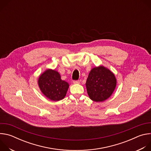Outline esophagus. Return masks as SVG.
Here are the masks:
<instances>
[{"label":"esophagus","instance_id":"esophagus-1","mask_svg":"<svg viewBox=\"0 0 151 151\" xmlns=\"http://www.w3.org/2000/svg\"><path fill=\"white\" fill-rule=\"evenodd\" d=\"M73 82L74 84H79V83H80V81H73Z\"/></svg>","mask_w":151,"mask_h":151}]
</instances>
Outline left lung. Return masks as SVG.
Returning <instances> with one entry per match:
<instances>
[{"mask_svg":"<svg viewBox=\"0 0 151 151\" xmlns=\"http://www.w3.org/2000/svg\"><path fill=\"white\" fill-rule=\"evenodd\" d=\"M85 85L90 99L97 102L103 101L112 94L116 79L109 69L100 66L91 70Z\"/></svg>","mask_w":151,"mask_h":151,"instance_id":"1","label":"left lung"}]
</instances>
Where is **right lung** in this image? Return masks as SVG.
Wrapping results in <instances>:
<instances>
[{
	"label": "right lung",
	"instance_id": "1",
	"mask_svg": "<svg viewBox=\"0 0 151 151\" xmlns=\"http://www.w3.org/2000/svg\"><path fill=\"white\" fill-rule=\"evenodd\" d=\"M37 82L41 92L48 99L55 101L64 98L69 87L67 82L61 80L60 73L52 69H47L42 73Z\"/></svg>",
	"mask_w": 151,
	"mask_h": 151
}]
</instances>
